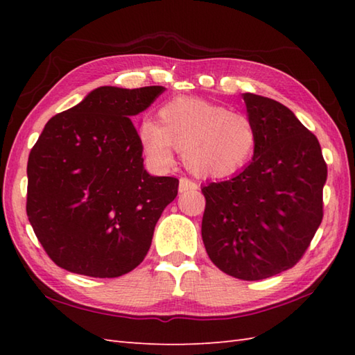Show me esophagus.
<instances>
[{"label":"esophagus","instance_id":"34e87169","mask_svg":"<svg viewBox=\"0 0 355 355\" xmlns=\"http://www.w3.org/2000/svg\"><path fill=\"white\" fill-rule=\"evenodd\" d=\"M198 189V184L192 182V180L186 178V177H182L180 178V183H178V191L180 192H189V191H197Z\"/></svg>","mask_w":355,"mask_h":355}]
</instances>
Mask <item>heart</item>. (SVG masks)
<instances>
[{"label": "heart", "mask_w": 355, "mask_h": 355, "mask_svg": "<svg viewBox=\"0 0 355 355\" xmlns=\"http://www.w3.org/2000/svg\"><path fill=\"white\" fill-rule=\"evenodd\" d=\"M157 120L143 117L139 139L154 164L172 163V148L183 150V162L205 177H224L250 160L256 148V131L243 112L198 99L175 97L158 111Z\"/></svg>", "instance_id": "b5f03b06"}]
</instances>
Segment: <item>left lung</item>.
<instances>
[{"instance_id":"8db88e82","label":"left lung","mask_w":355,"mask_h":355,"mask_svg":"<svg viewBox=\"0 0 355 355\" xmlns=\"http://www.w3.org/2000/svg\"><path fill=\"white\" fill-rule=\"evenodd\" d=\"M256 148L247 168L201 187V236L210 261L243 281L294 267L323 218L327 163L318 137L285 105L244 93Z\"/></svg>"}]
</instances>
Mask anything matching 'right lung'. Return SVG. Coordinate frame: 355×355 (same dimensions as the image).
<instances>
[{"label": "right lung", "mask_w": 355, "mask_h": 355, "mask_svg": "<svg viewBox=\"0 0 355 355\" xmlns=\"http://www.w3.org/2000/svg\"><path fill=\"white\" fill-rule=\"evenodd\" d=\"M163 92L99 87L45 125L28 155L27 216L56 266L117 277L145 259L178 180L146 172L131 119Z\"/></svg>", "instance_id": "1"}]
</instances>
